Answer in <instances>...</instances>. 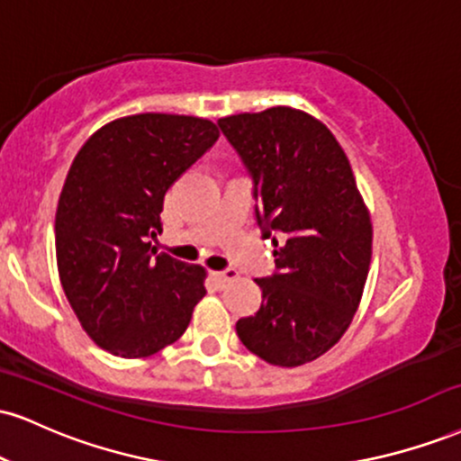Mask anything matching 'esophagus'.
Masks as SVG:
<instances>
[{
    "label": "esophagus",
    "instance_id": "obj_1",
    "mask_svg": "<svg viewBox=\"0 0 461 461\" xmlns=\"http://www.w3.org/2000/svg\"><path fill=\"white\" fill-rule=\"evenodd\" d=\"M212 276H214V281L219 285H225L227 281H231V279H236V273L231 268H227V270H216V273H212Z\"/></svg>",
    "mask_w": 461,
    "mask_h": 461
}]
</instances>
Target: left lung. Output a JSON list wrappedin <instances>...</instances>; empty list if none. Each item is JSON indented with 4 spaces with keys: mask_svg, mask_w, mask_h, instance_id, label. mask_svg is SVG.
Here are the masks:
<instances>
[{
    "mask_svg": "<svg viewBox=\"0 0 461 461\" xmlns=\"http://www.w3.org/2000/svg\"><path fill=\"white\" fill-rule=\"evenodd\" d=\"M253 182L255 219L275 273L259 312L236 321L247 350L298 367L330 350L357 313L371 264V221L350 160L321 122L273 107L219 120Z\"/></svg>",
    "mask_w": 461,
    "mask_h": 461,
    "instance_id": "left-lung-1",
    "label": "left lung"
}]
</instances>
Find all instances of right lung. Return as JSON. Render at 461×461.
I'll return each instance as SVG.
<instances>
[{
	"label": "right lung",
	"mask_w": 461,
	"mask_h": 461,
	"mask_svg": "<svg viewBox=\"0 0 461 461\" xmlns=\"http://www.w3.org/2000/svg\"><path fill=\"white\" fill-rule=\"evenodd\" d=\"M219 129L191 115L109 122L72 160L55 212L59 281L83 330L115 357L141 358L177 341L206 294V270L157 253L167 188Z\"/></svg>",
	"instance_id": "right-lung-1"
}]
</instances>
